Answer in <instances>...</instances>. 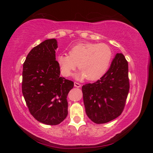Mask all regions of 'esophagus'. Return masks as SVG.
<instances>
[{
	"label": "esophagus",
	"mask_w": 153,
	"mask_h": 153,
	"mask_svg": "<svg viewBox=\"0 0 153 153\" xmlns=\"http://www.w3.org/2000/svg\"><path fill=\"white\" fill-rule=\"evenodd\" d=\"M81 84H79V83H78V82H75L74 83V86L75 87H81Z\"/></svg>",
	"instance_id": "obj_1"
}]
</instances>
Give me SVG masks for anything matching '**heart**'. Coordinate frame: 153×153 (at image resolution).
<instances>
[{
	"label": "heart",
	"mask_w": 153,
	"mask_h": 153,
	"mask_svg": "<svg viewBox=\"0 0 153 153\" xmlns=\"http://www.w3.org/2000/svg\"><path fill=\"white\" fill-rule=\"evenodd\" d=\"M112 57V50L107 45L81 43L69 50V55L60 54L57 60L64 76H71L78 64L81 71L76 75L77 78L96 81L105 75Z\"/></svg>",
	"instance_id": "1"
}]
</instances>
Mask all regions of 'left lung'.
Here are the masks:
<instances>
[{
	"label": "left lung",
	"mask_w": 153,
	"mask_h": 153,
	"mask_svg": "<svg viewBox=\"0 0 153 153\" xmlns=\"http://www.w3.org/2000/svg\"><path fill=\"white\" fill-rule=\"evenodd\" d=\"M129 89L128 61L122 53H117L103 77L82 87L88 117L96 124L117 118L124 108Z\"/></svg>",
	"instance_id": "obj_1"
}]
</instances>
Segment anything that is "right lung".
Listing matches in <instances>:
<instances>
[{"label":"right lung","instance_id":"obj_1","mask_svg":"<svg viewBox=\"0 0 153 153\" xmlns=\"http://www.w3.org/2000/svg\"><path fill=\"white\" fill-rule=\"evenodd\" d=\"M57 42L44 41L32 48L23 65L22 93L30 114L37 121L57 125L68 115L67 96L73 88L71 80L60 76L55 60Z\"/></svg>","mask_w":153,"mask_h":153}]
</instances>
